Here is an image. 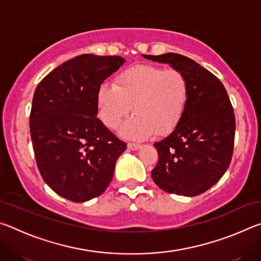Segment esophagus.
I'll return each mask as SVG.
<instances>
[{
    "mask_svg": "<svg viewBox=\"0 0 261 261\" xmlns=\"http://www.w3.org/2000/svg\"><path fill=\"white\" fill-rule=\"evenodd\" d=\"M141 145L140 144H136V143H129L127 144V147H129L130 149H132V151H136V149H139Z\"/></svg>",
    "mask_w": 261,
    "mask_h": 261,
    "instance_id": "34e87169",
    "label": "esophagus"
}]
</instances>
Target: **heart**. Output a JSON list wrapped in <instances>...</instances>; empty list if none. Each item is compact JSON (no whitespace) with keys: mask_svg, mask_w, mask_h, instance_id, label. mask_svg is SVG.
<instances>
[{"mask_svg":"<svg viewBox=\"0 0 261 261\" xmlns=\"http://www.w3.org/2000/svg\"><path fill=\"white\" fill-rule=\"evenodd\" d=\"M188 99L189 82L180 70L137 64L118 73L114 84L100 87L98 107L101 120L110 129H117L134 110L121 134L143 139L154 131L162 136L174 130Z\"/></svg>","mask_w":261,"mask_h":261,"instance_id":"1","label":"heart"}]
</instances>
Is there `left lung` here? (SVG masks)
Masks as SVG:
<instances>
[{
	"mask_svg": "<svg viewBox=\"0 0 261 261\" xmlns=\"http://www.w3.org/2000/svg\"><path fill=\"white\" fill-rule=\"evenodd\" d=\"M169 63L189 82L183 116L171 134L154 144L159 161L152 178L163 191L194 197L218 182L230 165L235 140V115L223 84L208 70L175 53L143 55Z\"/></svg>",
	"mask_w": 261,
	"mask_h": 261,
	"instance_id": "left-lung-1",
	"label": "left lung"
}]
</instances>
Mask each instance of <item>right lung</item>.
Here are the masks:
<instances>
[{
  "instance_id": "obj_1",
  "label": "right lung",
  "mask_w": 261,
  "mask_h": 261,
  "mask_svg": "<svg viewBox=\"0 0 261 261\" xmlns=\"http://www.w3.org/2000/svg\"><path fill=\"white\" fill-rule=\"evenodd\" d=\"M121 56L83 54L53 70L35 88L30 132L38 169L51 190L74 202L102 194L126 144L98 115V93Z\"/></svg>"
}]
</instances>
